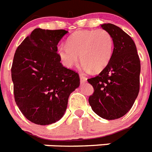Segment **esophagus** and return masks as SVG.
<instances>
[{
    "mask_svg": "<svg viewBox=\"0 0 152 152\" xmlns=\"http://www.w3.org/2000/svg\"><path fill=\"white\" fill-rule=\"evenodd\" d=\"M80 82L81 83H85L86 80H87V78H86L85 76H83V74H80Z\"/></svg>",
    "mask_w": 152,
    "mask_h": 152,
    "instance_id": "obj_1",
    "label": "esophagus"
}]
</instances>
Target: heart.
<instances>
[{
    "instance_id": "b5f03b06",
    "label": "heart",
    "mask_w": 152,
    "mask_h": 152,
    "mask_svg": "<svg viewBox=\"0 0 152 152\" xmlns=\"http://www.w3.org/2000/svg\"><path fill=\"white\" fill-rule=\"evenodd\" d=\"M113 52V37L104 29L77 31L69 38L67 46L60 45L58 47V53L65 66L72 67L80 56L83 68L94 72L107 66Z\"/></svg>"
}]
</instances>
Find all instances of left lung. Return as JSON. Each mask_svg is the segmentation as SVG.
<instances>
[{
  "label": "left lung",
  "mask_w": 152,
  "mask_h": 152,
  "mask_svg": "<svg viewBox=\"0 0 152 152\" xmlns=\"http://www.w3.org/2000/svg\"><path fill=\"white\" fill-rule=\"evenodd\" d=\"M113 39L112 58L98 76L88 79L94 87L92 110L106 120L123 117L132 107L140 90L141 63L131 37L113 24L101 25Z\"/></svg>",
  "instance_id": "left-lung-1"
}]
</instances>
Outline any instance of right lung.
Segmentation results:
<instances>
[{"label": "right lung", "instance_id": "obj_1", "mask_svg": "<svg viewBox=\"0 0 152 152\" xmlns=\"http://www.w3.org/2000/svg\"><path fill=\"white\" fill-rule=\"evenodd\" d=\"M68 32L35 28L18 47L11 78L16 104L27 119L39 125L60 120L70 94L79 87L77 72L62 66L57 45Z\"/></svg>", "mask_w": 152, "mask_h": 152}]
</instances>
